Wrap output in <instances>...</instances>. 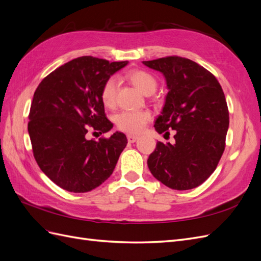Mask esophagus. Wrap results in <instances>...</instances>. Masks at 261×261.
Instances as JSON below:
<instances>
[{
	"instance_id": "obj_1",
	"label": "esophagus",
	"mask_w": 261,
	"mask_h": 261,
	"mask_svg": "<svg viewBox=\"0 0 261 261\" xmlns=\"http://www.w3.org/2000/svg\"><path fill=\"white\" fill-rule=\"evenodd\" d=\"M137 139H138L137 136H134V135H128V136H127V140H128V143H130V144L135 143V141H136Z\"/></svg>"
}]
</instances>
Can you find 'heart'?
<instances>
[{
	"label": "heart",
	"mask_w": 261,
	"mask_h": 261,
	"mask_svg": "<svg viewBox=\"0 0 261 261\" xmlns=\"http://www.w3.org/2000/svg\"><path fill=\"white\" fill-rule=\"evenodd\" d=\"M128 80L133 85L145 94H151L156 89L155 78L148 72L141 69H134L128 73ZM117 78L109 77L102 86L100 91V99L105 107L111 109L116 103L117 94ZM152 114L149 110H140V111H122L114 115V122L117 128L128 133L138 134L145 128V126L151 121Z\"/></svg>",
	"instance_id": "1"
}]
</instances>
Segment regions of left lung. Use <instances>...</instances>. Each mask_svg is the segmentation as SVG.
<instances>
[{
    "mask_svg": "<svg viewBox=\"0 0 261 261\" xmlns=\"http://www.w3.org/2000/svg\"><path fill=\"white\" fill-rule=\"evenodd\" d=\"M143 63L164 75L169 89L154 128L164 135L176 130L175 144L158 141L148 168L172 189L195 188L216 170L225 148L230 121L222 87L209 70L185 58Z\"/></svg>",
    "mask_w": 261,
    "mask_h": 261,
    "instance_id": "8db88e82",
    "label": "left lung"
}]
</instances>
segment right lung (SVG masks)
<instances>
[{
  "mask_svg": "<svg viewBox=\"0 0 261 261\" xmlns=\"http://www.w3.org/2000/svg\"><path fill=\"white\" fill-rule=\"evenodd\" d=\"M127 63L81 57L53 70L37 87L28 116L34 156L44 174L67 192L86 193L100 186L111 176L127 144L118 132L99 140L86 137L89 130L105 134L113 127L100 91Z\"/></svg>",
  "mask_w": 261,
  "mask_h": 261,
  "instance_id": "add662e5",
  "label": "right lung"
}]
</instances>
